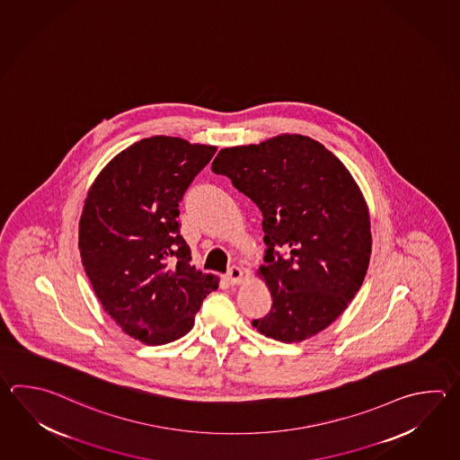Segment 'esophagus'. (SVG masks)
<instances>
[{
  "mask_svg": "<svg viewBox=\"0 0 460 460\" xmlns=\"http://www.w3.org/2000/svg\"><path fill=\"white\" fill-rule=\"evenodd\" d=\"M243 269L241 267H237V265H233L227 273L225 275L226 281L229 283V285H239L241 281H243Z\"/></svg>",
  "mask_w": 460,
  "mask_h": 460,
  "instance_id": "obj_1",
  "label": "esophagus"
}]
</instances>
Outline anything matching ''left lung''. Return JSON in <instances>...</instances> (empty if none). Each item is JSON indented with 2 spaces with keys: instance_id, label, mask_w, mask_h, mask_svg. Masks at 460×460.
I'll return each mask as SVG.
<instances>
[{
  "instance_id": "8db88e82",
  "label": "left lung",
  "mask_w": 460,
  "mask_h": 460,
  "mask_svg": "<svg viewBox=\"0 0 460 460\" xmlns=\"http://www.w3.org/2000/svg\"><path fill=\"white\" fill-rule=\"evenodd\" d=\"M211 170L262 211L259 275L272 308L253 328L281 342L328 328L356 296L372 252L368 208L344 164L311 137L281 134L219 150Z\"/></svg>"
}]
</instances>
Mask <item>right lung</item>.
Instances as JSON below:
<instances>
[{
  "instance_id": "add662e5",
  "label": "right lung",
  "mask_w": 460,
  "mask_h": 460,
  "mask_svg": "<svg viewBox=\"0 0 460 460\" xmlns=\"http://www.w3.org/2000/svg\"><path fill=\"white\" fill-rule=\"evenodd\" d=\"M215 146L154 136L118 154L96 177L78 249L104 311L131 338L160 346L185 336L217 277L197 270L180 235L179 203Z\"/></svg>"
}]
</instances>
